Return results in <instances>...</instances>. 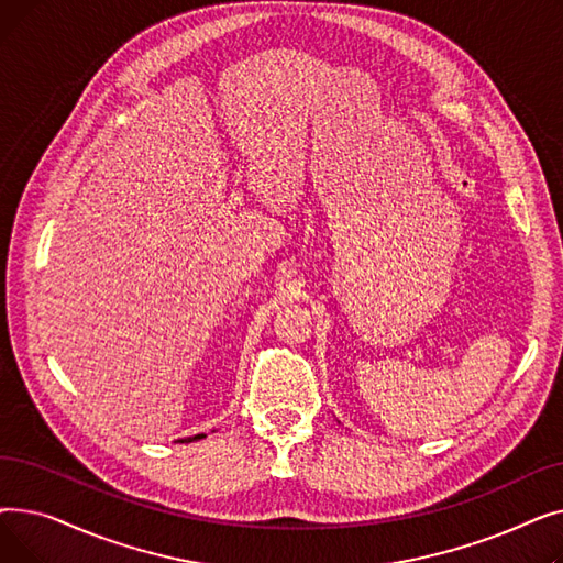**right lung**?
<instances>
[{
    "label": "right lung",
    "instance_id": "obj_1",
    "mask_svg": "<svg viewBox=\"0 0 563 563\" xmlns=\"http://www.w3.org/2000/svg\"><path fill=\"white\" fill-rule=\"evenodd\" d=\"M200 438H205L202 433H198V435H191V438H185V440H180V442H191V440H200Z\"/></svg>",
    "mask_w": 563,
    "mask_h": 563
}]
</instances>
